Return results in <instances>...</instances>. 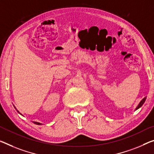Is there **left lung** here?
<instances>
[{
    "label": "left lung",
    "instance_id": "obj_1",
    "mask_svg": "<svg viewBox=\"0 0 154 154\" xmlns=\"http://www.w3.org/2000/svg\"><path fill=\"white\" fill-rule=\"evenodd\" d=\"M146 97H145V98H144L143 100H142L140 102V103L138 104V105L137 106V107L136 108V109L135 110H137V109H138L139 108H140L142 106H143V105L144 103H145V100H146Z\"/></svg>",
    "mask_w": 154,
    "mask_h": 154
}]
</instances>
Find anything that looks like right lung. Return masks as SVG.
Here are the masks:
<instances>
[{"label": "right lung", "mask_w": 154, "mask_h": 154, "mask_svg": "<svg viewBox=\"0 0 154 154\" xmlns=\"http://www.w3.org/2000/svg\"><path fill=\"white\" fill-rule=\"evenodd\" d=\"M14 108L16 109V110L17 111V112H18V113H19L20 114H21V113H20L19 112H18V109H16V108L15 107H14ZM21 115H22V114H21ZM22 116H23V115H22ZM34 122V124H36V125H42V123H40V122H34H34Z\"/></svg>", "instance_id": "obj_1"}]
</instances>
